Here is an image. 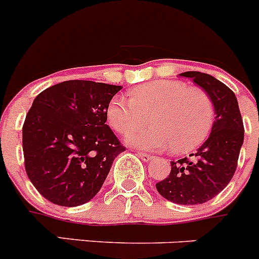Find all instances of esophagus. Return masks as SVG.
<instances>
[{
    "mask_svg": "<svg viewBox=\"0 0 259 259\" xmlns=\"http://www.w3.org/2000/svg\"><path fill=\"white\" fill-rule=\"evenodd\" d=\"M138 156L141 157L142 161H144V162H148V161H151L152 158H153V156L152 154H148V153H143V152H138Z\"/></svg>",
    "mask_w": 259,
    "mask_h": 259,
    "instance_id": "esophagus-1",
    "label": "esophagus"
}]
</instances>
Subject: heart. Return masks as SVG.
<instances>
[{
    "mask_svg": "<svg viewBox=\"0 0 259 259\" xmlns=\"http://www.w3.org/2000/svg\"><path fill=\"white\" fill-rule=\"evenodd\" d=\"M151 117L154 125L138 130ZM113 130L126 135L127 144L146 151L171 147L188 153L202 146L214 121V106L206 91L179 80H153L135 87L129 100L113 97L107 107Z\"/></svg>",
    "mask_w": 259,
    "mask_h": 259,
    "instance_id": "heart-1",
    "label": "heart"
}]
</instances>
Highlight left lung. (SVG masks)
Wrapping results in <instances>:
<instances>
[{"label": "left lung", "instance_id": "obj_1", "mask_svg": "<svg viewBox=\"0 0 259 259\" xmlns=\"http://www.w3.org/2000/svg\"><path fill=\"white\" fill-rule=\"evenodd\" d=\"M180 75L193 79L209 94L216 116L208 139L189 158L172 161L170 175L156 188L163 198L178 204H202L222 192L235 174L244 141L243 118L228 85L204 72Z\"/></svg>", "mask_w": 259, "mask_h": 259}]
</instances>
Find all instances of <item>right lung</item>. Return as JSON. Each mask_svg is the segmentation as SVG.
<instances>
[{
    "label": "right lung",
    "instance_id": "right-lung-1",
    "mask_svg": "<svg viewBox=\"0 0 259 259\" xmlns=\"http://www.w3.org/2000/svg\"><path fill=\"white\" fill-rule=\"evenodd\" d=\"M120 85L67 80L40 92L23 125L25 171L35 189L62 207L100 192L113 159L125 151L106 121Z\"/></svg>",
    "mask_w": 259,
    "mask_h": 259
}]
</instances>
